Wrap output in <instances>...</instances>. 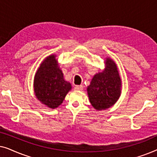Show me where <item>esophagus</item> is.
Here are the masks:
<instances>
[{"label": "esophagus", "mask_w": 157, "mask_h": 157, "mask_svg": "<svg viewBox=\"0 0 157 157\" xmlns=\"http://www.w3.org/2000/svg\"><path fill=\"white\" fill-rule=\"evenodd\" d=\"M75 90H78V91H81V90H83V86L82 85H80V86H76L74 87Z\"/></svg>", "instance_id": "obj_1"}]
</instances>
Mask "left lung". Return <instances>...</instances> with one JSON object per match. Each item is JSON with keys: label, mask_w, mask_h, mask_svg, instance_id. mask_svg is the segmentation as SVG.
Segmentation results:
<instances>
[{"label": "left lung", "mask_w": 157, "mask_h": 157, "mask_svg": "<svg viewBox=\"0 0 157 157\" xmlns=\"http://www.w3.org/2000/svg\"><path fill=\"white\" fill-rule=\"evenodd\" d=\"M106 64L104 71L96 74L87 88L90 102L96 110L112 106L121 94V78L117 65L110 59H106Z\"/></svg>", "instance_id": "1"}]
</instances>
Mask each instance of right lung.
I'll return each mask as SVG.
<instances>
[{
	"mask_svg": "<svg viewBox=\"0 0 157 157\" xmlns=\"http://www.w3.org/2000/svg\"><path fill=\"white\" fill-rule=\"evenodd\" d=\"M56 56L47 57L40 64L34 79V91L42 104L49 108H57L62 104L71 85L63 79Z\"/></svg>",
	"mask_w": 157,
	"mask_h": 157,
	"instance_id": "obj_1",
	"label": "right lung"
}]
</instances>
